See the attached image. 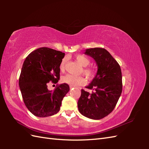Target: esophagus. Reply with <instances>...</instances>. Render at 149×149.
Wrapping results in <instances>:
<instances>
[{
  "label": "esophagus",
  "mask_w": 149,
  "mask_h": 149,
  "mask_svg": "<svg viewBox=\"0 0 149 149\" xmlns=\"http://www.w3.org/2000/svg\"><path fill=\"white\" fill-rule=\"evenodd\" d=\"M74 86H70V89H72V88H74Z\"/></svg>",
  "instance_id": "1"
}]
</instances>
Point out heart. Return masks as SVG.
<instances>
[{"instance_id": "1", "label": "heart", "mask_w": 149, "mask_h": 149, "mask_svg": "<svg viewBox=\"0 0 149 149\" xmlns=\"http://www.w3.org/2000/svg\"><path fill=\"white\" fill-rule=\"evenodd\" d=\"M75 59L82 66L84 67L83 69V72L86 77L89 79H92L95 75V70L91 67H87V66L90 65V59L87 56L83 54L77 55L75 57ZM66 61H67V59L65 58L61 60V63H60L59 68L62 72H65ZM61 81L63 83L67 84L72 86H81L86 83V80L83 76H76V75L71 74H67L63 76L61 79Z\"/></svg>"}]
</instances>
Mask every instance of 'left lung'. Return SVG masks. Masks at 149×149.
<instances>
[{
	"label": "left lung",
	"instance_id": "obj_1",
	"mask_svg": "<svg viewBox=\"0 0 149 149\" xmlns=\"http://www.w3.org/2000/svg\"><path fill=\"white\" fill-rule=\"evenodd\" d=\"M85 54L91 56L98 66L97 74L86 88L91 93L81 90L77 106L83 116L100 120L107 116L115 108L122 91V77L120 66L105 49H86Z\"/></svg>",
	"mask_w": 149,
	"mask_h": 149
}]
</instances>
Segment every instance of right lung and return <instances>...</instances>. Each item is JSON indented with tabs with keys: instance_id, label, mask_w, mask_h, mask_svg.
I'll use <instances>...</instances> for the list:
<instances>
[{
	"instance_id": "right-lung-1",
	"label": "right lung",
	"mask_w": 149,
	"mask_h": 149,
	"mask_svg": "<svg viewBox=\"0 0 149 149\" xmlns=\"http://www.w3.org/2000/svg\"><path fill=\"white\" fill-rule=\"evenodd\" d=\"M65 53L47 47L38 49L25 59L19 78V86L25 105L34 115L47 117L60 109L68 84L58 85L54 91L47 88L50 81L59 80V65Z\"/></svg>"
}]
</instances>
